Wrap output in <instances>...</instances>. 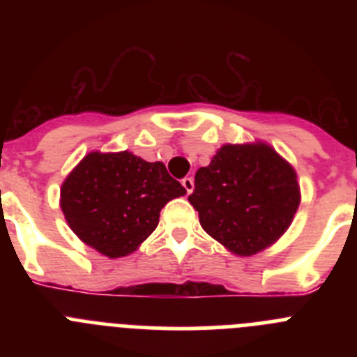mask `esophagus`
<instances>
[{
  "mask_svg": "<svg viewBox=\"0 0 357 357\" xmlns=\"http://www.w3.org/2000/svg\"><path fill=\"white\" fill-rule=\"evenodd\" d=\"M182 185H184V189H185V191H188V195L193 193L195 182H193V178H191V176H185L184 181H182Z\"/></svg>",
  "mask_w": 357,
  "mask_h": 357,
  "instance_id": "obj_1",
  "label": "esophagus"
}]
</instances>
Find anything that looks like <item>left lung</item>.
<instances>
[{
    "label": "left lung",
    "mask_w": 357,
    "mask_h": 357,
    "mask_svg": "<svg viewBox=\"0 0 357 357\" xmlns=\"http://www.w3.org/2000/svg\"><path fill=\"white\" fill-rule=\"evenodd\" d=\"M202 229L236 255H254L291 225L301 188L291 164L266 143L223 144L189 195Z\"/></svg>",
    "instance_id": "8db88e82"
}]
</instances>
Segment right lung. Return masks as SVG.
<instances>
[{
    "instance_id": "obj_1",
    "label": "right lung",
    "mask_w": 357,
    "mask_h": 357,
    "mask_svg": "<svg viewBox=\"0 0 357 357\" xmlns=\"http://www.w3.org/2000/svg\"><path fill=\"white\" fill-rule=\"evenodd\" d=\"M185 189L162 162L132 151H91L61 188L66 222L85 245L110 259L137 250L159 225V214Z\"/></svg>"
}]
</instances>
